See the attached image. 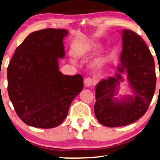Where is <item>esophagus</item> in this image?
<instances>
[{"label": "esophagus", "mask_w": 160, "mask_h": 160, "mask_svg": "<svg viewBox=\"0 0 160 160\" xmlns=\"http://www.w3.org/2000/svg\"><path fill=\"white\" fill-rule=\"evenodd\" d=\"M84 83H85V86L90 87V86H91V85H92V84H93V81H92V78H85Z\"/></svg>", "instance_id": "obj_1"}]
</instances>
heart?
<instances>
[{
	"mask_svg": "<svg viewBox=\"0 0 160 160\" xmlns=\"http://www.w3.org/2000/svg\"><path fill=\"white\" fill-rule=\"evenodd\" d=\"M97 45H95V44H92V45H91V46H90L89 47H88V48L85 49V52H86V53H89V52H90L92 50V49L94 48L95 47H96ZM96 63L97 64H99L100 63V60L99 59H97L96 60Z\"/></svg>",
	"mask_w": 160,
	"mask_h": 160,
	"instance_id": "obj_1",
	"label": "heart"
}]
</instances>
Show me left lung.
Returning <instances> with one entry per match:
<instances>
[{"instance_id":"obj_1","label":"left lung","mask_w":160,"mask_h":160,"mask_svg":"<svg viewBox=\"0 0 160 160\" xmlns=\"http://www.w3.org/2000/svg\"><path fill=\"white\" fill-rule=\"evenodd\" d=\"M121 64L115 77L102 80L95 88V115L108 127L128 125L144 115L155 91L154 58L142 38L132 30L122 32ZM126 73L133 96H115Z\"/></svg>"}]
</instances>
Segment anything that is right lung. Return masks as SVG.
I'll return each instance as SVG.
<instances>
[{"mask_svg": "<svg viewBox=\"0 0 160 160\" xmlns=\"http://www.w3.org/2000/svg\"><path fill=\"white\" fill-rule=\"evenodd\" d=\"M68 34V30L55 28L31 33L9 62V98L18 117L28 126L51 128L61 124L82 90V75H63L59 70Z\"/></svg>", "mask_w": 160, "mask_h": 160, "instance_id": "add662e5", "label": "right lung"}]
</instances>
